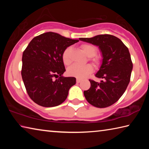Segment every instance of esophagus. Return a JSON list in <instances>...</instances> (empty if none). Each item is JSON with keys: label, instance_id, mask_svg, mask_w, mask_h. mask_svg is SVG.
<instances>
[{"label": "esophagus", "instance_id": "esophagus-1", "mask_svg": "<svg viewBox=\"0 0 149 149\" xmlns=\"http://www.w3.org/2000/svg\"><path fill=\"white\" fill-rule=\"evenodd\" d=\"M76 82L77 83V84H78V83H80L81 82V79H79V78H77V79H76Z\"/></svg>", "mask_w": 149, "mask_h": 149}]
</instances>
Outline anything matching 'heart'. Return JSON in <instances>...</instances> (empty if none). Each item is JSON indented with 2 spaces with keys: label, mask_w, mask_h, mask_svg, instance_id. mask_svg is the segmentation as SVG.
Returning a JSON list of instances; mask_svg holds the SVG:
<instances>
[{
  "label": "heart",
  "mask_w": 149,
  "mask_h": 149,
  "mask_svg": "<svg viewBox=\"0 0 149 149\" xmlns=\"http://www.w3.org/2000/svg\"><path fill=\"white\" fill-rule=\"evenodd\" d=\"M81 48L84 50L89 58V60L95 65L98 66L100 64V58L96 56L97 52V49L94 45L89 43H84L81 45ZM72 49L71 47H68L65 49L62 52V59L63 63L65 65H69L72 62L71 60V52ZM93 71V68L91 64L85 65H77L74 64L68 69V73L70 75L76 77L77 78H84L91 74Z\"/></svg>",
  "instance_id": "b5f03b06"
}]
</instances>
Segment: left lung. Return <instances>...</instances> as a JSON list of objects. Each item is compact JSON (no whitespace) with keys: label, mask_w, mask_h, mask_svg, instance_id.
Listing matches in <instances>:
<instances>
[{"label":"left lung","mask_w":149,"mask_h":149,"mask_svg":"<svg viewBox=\"0 0 149 149\" xmlns=\"http://www.w3.org/2000/svg\"><path fill=\"white\" fill-rule=\"evenodd\" d=\"M81 41L99 46L102 52V63L95 76L100 83L89 79L91 87L84 91L87 102L97 108H106L114 104L125 91L130 81L133 63L127 47L112 35H99Z\"/></svg>","instance_id":"1"}]
</instances>
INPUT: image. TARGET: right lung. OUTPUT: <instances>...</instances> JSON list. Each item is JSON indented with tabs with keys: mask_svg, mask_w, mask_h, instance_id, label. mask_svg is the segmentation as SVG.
<instances>
[{
	"mask_svg": "<svg viewBox=\"0 0 149 149\" xmlns=\"http://www.w3.org/2000/svg\"><path fill=\"white\" fill-rule=\"evenodd\" d=\"M79 41L58 33L47 32L34 37L22 55V77L33 101L43 107H53L66 99L74 77H64L62 54L68 47Z\"/></svg>",
	"mask_w": 149,
	"mask_h": 149,
	"instance_id": "add662e5",
	"label": "right lung"
}]
</instances>
